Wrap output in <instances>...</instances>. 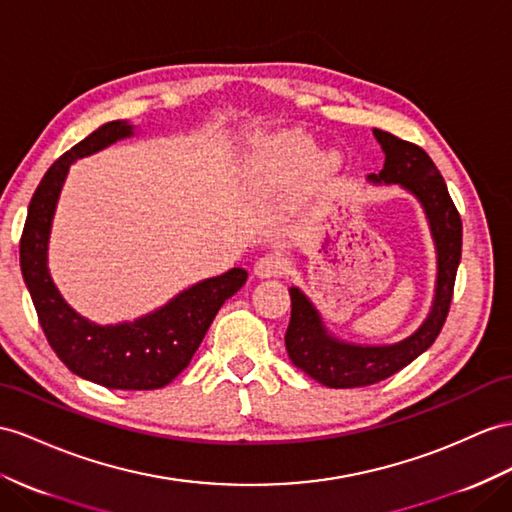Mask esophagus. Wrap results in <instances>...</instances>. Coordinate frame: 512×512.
Masks as SVG:
<instances>
[{
	"label": "esophagus",
	"mask_w": 512,
	"mask_h": 512,
	"mask_svg": "<svg viewBox=\"0 0 512 512\" xmlns=\"http://www.w3.org/2000/svg\"><path fill=\"white\" fill-rule=\"evenodd\" d=\"M253 272L257 274L259 279L277 277V274L281 272V259H279L277 255H261V257L255 261Z\"/></svg>",
	"instance_id": "1"
}]
</instances>
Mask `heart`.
Instances as JSON below:
<instances>
[{
	"label": "heart",
	"instance_id": "1",
	"mask_svg": "<svg viewBox=\"0 0 512 512\" xmlns=\"http://www.w3.org/2000/svg\"><path fill=\"white\" fill-rule=\"evenodd\" d=\"M257 155L268 173L285 181L307 175L311 168L318 166V162L326 175H335L342 166V157L337 153H326L322 157L318 144L307 134H298V131L270 138L261 144Z\"/></svg>",
	"mask_w": 512,
	"mask_h": 512
}]
</instances>
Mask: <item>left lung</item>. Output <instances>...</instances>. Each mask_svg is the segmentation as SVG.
<instances>
[{"label": "left lung", "mask_w": 512, "mask_h": 512, "mask_svg": "<svg viewBox=\"0 0 512 512\" xmlns=\"http://www.w3.org/2000/svg\"><path fill=\"white\" fill-rule=\"evenodd\" d=\"M374 138L385 153V164L378 175H370V183H398L413 194L422 205L432 242L437 251V281L432 307L426 320L409 337L396 344H352L335 337L326 329L320 311L313 307L307 294L290 287L292 318L285 333V348L296 368L333 389L365 387L393 376L426 352L443 329L448 318L454 279L461 264L463 225L450 199L448 186L424 149L400 140L389 131L374 129Z\"/></svg>", "instance_id": "left-lung-1"}]
</instances>
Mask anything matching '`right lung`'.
<instances>
[{"label": "right lung", "mask_w": 512, "mask_h": 512, "mask_svg": "<svg viewBox=\"0 0 512 512\" xmlns=\"http://www.w3.org/2000/svg\"><path fill=\"white\" fill-rule=\"evenodd\" d=\"M134 129L127 121L101 125L51 164L30 201L19 259L38 322L60 361L90 383L147 391L168 385L188 368L218 309L246 283L248 272L231 268L220 277L194 283L164 307L121 324L90 322L62 298L49 274L47 251L64 179L75 160L134 136Z\"/></svg>", "instance_id": "add662e5"}]
</instances>
